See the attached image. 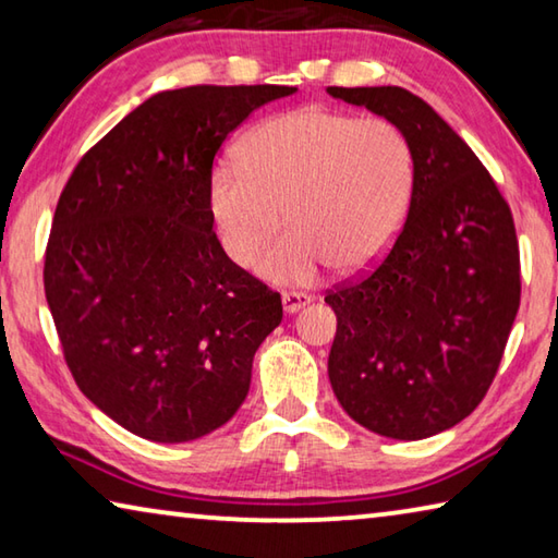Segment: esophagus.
<instances>
[{"mask_svg": "<svg viewBox=\"0 0 558 558\" xmlns=\"http://www.w3.org/2000/svg\"><path fill=\"white\" fill-rule=\"evenodd\" d=\"M305 305H310V295H305V292H282V307H286L288 315L300 313Z\"/></svg>", "mask_w": 558, "mask_h": 558, "instance_id": "esophagus-1", "label": "esophagus"}]
</instances>
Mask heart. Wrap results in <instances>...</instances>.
<instances>
[{
    "label": "heart",
    "mask_w": 558,
    "mask_h": 558,
    "mask_svg": "<svg viewBox=\"0 0 558 558\" xmlns=\"http://www.w3.org/2000/svg\"><path fill=\"white\" fill-rule=\"evenodd\" d=\"M413 194L415 155L396 122L315 106L263 122L241 159H221L209 177L214 223L241 266L288 214L292 226L258 260L276 282H307L329 263L374 266L399 239Z\"/></svg>",
    "instance_id": "b5f03b06"
}]
</instances>
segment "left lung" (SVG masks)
Masks as SVG:
<instances>
[{"label": "left lung", "instance_id": "1", "mask_svg": "<svg viewBox=\"0 0 558 558\" xmlns=\"http://www.w3.org/2000/svg\"><path fill=\"white\" fill-rule=\"evenodd\" d=\"M327 93L396 122L415 155L413 204L391 251L325 295L337 315L329 384L359 426L436 436L477 409L502 362L522 295L512 211L426 100L399 86Z\"/></svg>", "mask_w": 558, "mask_h": 558}]
</instances>
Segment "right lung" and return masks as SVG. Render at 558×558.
I'll use <instances>...</instances> for the list:
<instances>
[{"instance_id": "1", "label": "right lung", "mask_w": 558, "mask_h": 558, "mask_svg": "<svg viewBox=\"0 0 558 558\" xmlns=\"http://www.w3.org/2000/svg\"><path fill=\"white\" fill-rule=\"evenodd\" d=\"M290 86L162 90L93 145L56 204L44 290L78 389L140 438L186 442L245 401L280 292L214 233L223 140Z\"/></svg>"}]
</instances>
